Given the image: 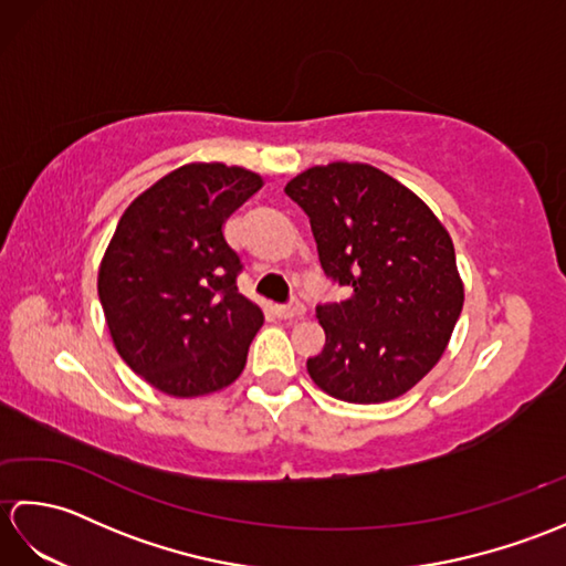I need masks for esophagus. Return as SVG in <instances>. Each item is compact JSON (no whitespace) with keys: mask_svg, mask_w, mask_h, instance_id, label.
I'll return each instance as SVG.
<instances>
[{"mask_svg":"<svg viewBox=\"0 0 566 566\" xmlns=\"http://www.w3.org/2000/svg\"><path fill=\"white\" fill-rule=\"evenodd\" d=\"M274 311H276V316H280V318H298V316L306 314V306L298 302V298H292L290 304L276 306Z\"/></svg>","mask_w":566,"mask_h":566,"instance_id":"esophagus-1","label":"esophagus"}]
</instances>
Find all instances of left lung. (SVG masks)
Listing matches in <instances>:
<instances>
[{
  "label": "left lung",
  "mask_w": 566,
  "mask_h": 566,
  "mask_svg": "<svg viewBox=\"0 0 566 566\" xmlns=\"http://www.w3.org/2000/svg\"><path fill=\"white\" fill-rule=\"evenodd\" d=\"M311 221L321 268L347 286L316 306L326 345L306 369L347 403H381L438 365L462 314L450 233L399 179L365 163L308 167L284 187Z\"/></svg>",
  "instance_id": "obj_1"
}]
</instances>
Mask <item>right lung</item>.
I'll return each mask as SVG.
<instances>
[{
	"label": "right lung",
	"instance_id": "right-lung-1",
	"mask_svg": "<svg viewBox=\"0 0 566 566\" xmlns=\"http://www.w3.org/2000/svg\"><path fill=\"white\" fill-rule=\"evenodd\" d=\"M260 187L245 167H177L130 201L104 252L97 290L114 347L175 399L233 384L262 326L260 306L238 292L243 264L223 235Z\"/></svg>",
	"mask_w": 566,
	"mask_h": 566
}]
</instances>
